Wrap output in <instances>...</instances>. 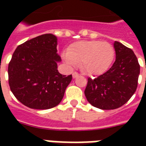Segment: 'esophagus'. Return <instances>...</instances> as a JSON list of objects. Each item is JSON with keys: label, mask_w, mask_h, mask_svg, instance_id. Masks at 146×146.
<instances>
[{"label": "esophagus", "mask_w": 146, "mask_h": 146, "mask_svg": "<svg viewBox=\"0 0 146 146\" xmlns=\"http://www.w3.org/2000/svg\"><path fill=\"white\" fill-rule=\"evenodd\" d=\"M79 76V73H76V72H74V73H73V78H76L77 76Z\"/></svg>", "instance_id": "1"}]
</instances>
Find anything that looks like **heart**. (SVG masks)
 Masks as SVG:
<instances>
[{"mask_svg": "<svg viewBox=\"0 0 146 146\" xmlns=\"http://www.w3.org/2000/svg\"><path fill=\"white\" fill-rule=\"evenodd\" d=\"M114 58L113 45L106 41L81 40L74 43L64 53L65 62L71 66L81 63L89 75H100L109 69Z\"/></svg>", "mask_w": 146, "mask_h": 146, "instance_id": "heart-1", "label": "heart"}]
</instances>
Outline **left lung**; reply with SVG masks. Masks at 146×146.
Masks as SVG:
<instances>
[{
	"label": "left lung",
	"instance_id": "left-lung-1",
	"mask_svg": "<svg viewBox=\"0 0 146 146\" xmlns=\"http://www.w3.org/2000/svg\"><path fill=\"white\" fill-rule=\"evenodd\" d=\"M116 60L110 70L95 79L88 78L84 94L90 104L115 110L128 101L138 87L140 66L131 48L114 42Z\"/></svg>",
	"mask_w": 146,
	"mask_h": 146
}]
</instances>
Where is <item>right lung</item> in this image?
<instances>
[{
    "label": "right lung",
    "instance_id": "1",
    "mask_svg": "<svg viewBox=\"0 0 146 146\" xmlns=\"http://www.w3.org/2000/svg\"><path fill=\"white\" fill-rule=\"evenodd\" d=\"M57 37L46 33L24 42L15 49L8 64V83L21 103L34 110L59 104L72 75H62L57 63Z\"/></svg>",
    "mask_w": 146,
    "mask_h": 146
}]
</instances>
